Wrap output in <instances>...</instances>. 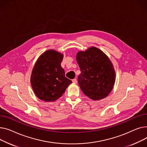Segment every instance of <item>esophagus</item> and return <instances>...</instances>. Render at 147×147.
<instances>
[{
  "instance_id": "1",
  "label": "esophagus",
  "mask_w": 147,
  "mask_h": 147,
  "mask_svg": "<svg viewBox=\"0 0 147 147\" xmlns=\"http://www.w3.org/2000/svg\"><path fill=\"white\" fill-rule=\"evenodd\" d=\"M72 82H73V83H74V84H76V83H77V80H76V79H74V80H72Z\"/></svg>"
}]
</instances>
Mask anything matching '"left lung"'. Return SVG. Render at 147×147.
<instances>
[{
	"mask_svg": "<svg viewBox=\"0 0 147 147\" xmlns=\"http://www.w3.org/2000/svg\"><path fill=\"white\" fill-rule=\"evenodd\" d=\"M81 73L78 84L85 95L93 100L106 97L113 88L116 74L107 56L97 47H91L76 54Z\"/></svg>",
	"mask_w": 147,
	"mask_h": 147,
	"instance_id": "1",
	"label": "left lung"
}]
</instances>
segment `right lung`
Masks as SVG:
<instances>
[{"mask_svg": "<svg viewBox=\"0 0 147 147\" xmlns=\"http://www.w3.org/2000/svg\"><path fill=\"white\" fill-rule=\"evenodd\" d=\"M63 55L49 50L37 59L31 75L32 88L40 100L55 101L61 97L72 81L65 77L61 67Z\"/></svg>", "mask_w": 147, "mask_h": 147, "instance_id": "obj_1", "label": "right lung"}]
</instances>
